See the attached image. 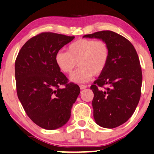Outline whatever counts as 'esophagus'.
Returning <instances> with one entry per match:
<instances>
[{"label": "esophagus", "mask_w": 154, "mask_h": 154, "mask_svg": "<svg viewBox=\"0 0 154 154\" xmlns=\"http://www.w3.org/2000/svg\"><path fill=\"white\" fill-rule=\"evenodd\" d=\"M79 87H80V88L81 89V90H83V89H85V88H87V86H86V85H80Z\"/></svg>", "instance_id": "1"}]
</instances>
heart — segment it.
<instances>
[{"label": "heart", "instance_id": "obj_1", "mask_svg": "<svg viewBox=\"0 0 154 154\" xmlns=\"http://www.w3.org/2000/svg\"><path fill=\"white\" fill-rule=\"evenodd\" d=\"M109 58V46L104 41L80 38L68 45L67 52L56 53L55 62L64 74L71 73L77 63L79 68L72 74L71 80L83 83L90 81L93 75H101L107 67Z\"/></svg>", "mask_w": 154, "mask_h": 154}]
</instances>
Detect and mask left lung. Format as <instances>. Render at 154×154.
I'll list each match as a JSON object with an SVG mask.
<instances>
[{
  "label": "left lung",
  "mask_w": 154,
  "mask_h": 154,
  "mask_svg": "<svg viewBox=\"0 0 154 154\" xmlns=\"http://www.w3.org/2000/svg\"><path fill=\"white\" fill-rule=\"evenodd\" d=\"M83 37L102 39L109 46L107 67L91 89L94 94L92 106L96 123L103 128H116L130 119L139 102L142 85L139 58L131 43L115 32L102 31Z\"/></svg>",
  "instance_id": "8db88e82"
}]
</instances>
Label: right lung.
Masks as SVG:
<instances>
[{
	"mask_svg": "<svg viewBox=\"0 0 154 154\" xmlns=\"http://www.w3.org/2000/svg\"><path fill=\"white\" fill-rule=\"evenodd\" d=\"M74 38L43 32L23 45L16 59L18 99L31 121L45 129H56L68 122L80 94L79 86L69 82L55 62L56 53Z\"/></svg>",
	"mask_w": 154,
	"mask_h": 154,
	"instance_id": "right-lung-1",
	"label": "right lung"
}]
</instances>
